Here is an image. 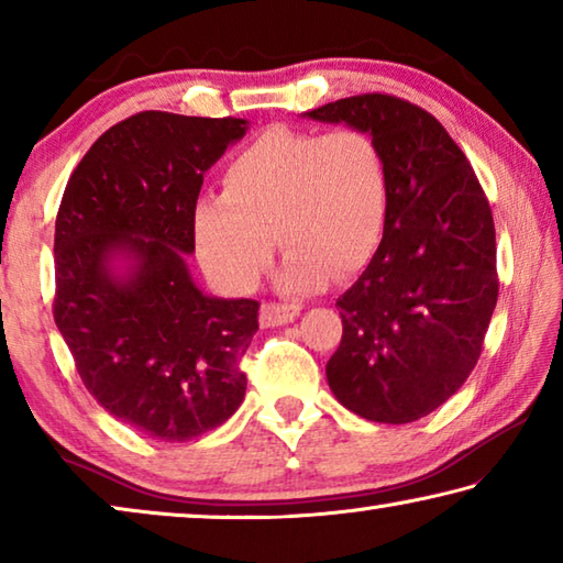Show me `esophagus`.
Instances as JSON below:
<instances>
[{
	"instance_id": "obj_1",
	"label": "esophagus",
	"mask_w": 563,
	"mask_h": 563,
	"mask_svg": "<svg viewBox=\"0 0 563 563\" xmlns=\"http://www.w3.org/2000/svg\"><path fill=\"white\" fill-rule=\"evenodd\" d=\"M300 305L298 302H265L261 310V325L263 328H275V325H285V322H292L300 316Z\"/></svg>"
}]
</instances>
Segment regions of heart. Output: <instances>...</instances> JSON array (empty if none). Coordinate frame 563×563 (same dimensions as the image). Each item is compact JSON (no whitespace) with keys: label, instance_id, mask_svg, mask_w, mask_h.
Here are the masks:
<instances>
[{"label":"heart","instance_id":"obj_1","mask_svg":"<svg viewBox=\"0 0 563 563\" xmlns=\"http://www.w3.org/2000/svg\"><path fill=\"white\" fill-rule=\"evenodd\" d=\"M223 194L194 208L203 271L225 292H247L268 271L278 238L283 283L318 290L332 273L375 258L389 218L385 151L360 129L328 133L271 129L231 156Z\"/></svg>","mask_w":563,"mask_h":563}]
</instances>
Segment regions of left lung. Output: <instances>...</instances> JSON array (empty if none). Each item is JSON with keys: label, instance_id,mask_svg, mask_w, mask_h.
<instances>
[{"label": "left lung", "instance_id": "1", "mask_svg": "<svg viewBox=\"0 0 563 563\" xmlns=\"http://www.w3.org/2000/svg\"><path fill=\"white\" fill-rule=\"evenodd\" d=\"M305 117L369 133L389 166L385 238L338 298L330 389L369 422H415L444 405L482 355L499 295L489 201L462 148L417 103L360 93Z\"/></svg>", "mask_w": 563, "mask_h": 563}]
</instances>
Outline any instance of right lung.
Here are the masks:
<instances>
[{"instance_id":"1","label":"right lung","mask_w":563,"mask_h":563,"mask_svg":"<svg viewBox=\"0 0 563 563\" xmlns=\"http://www.w3.org/2000/svg\"><path fill=\"white\" fill-rule=\"evenodd\" d=\"M245 129L133 113L93 141L56 213L54 322L76 373L109 415L161 442L216 430L245 397L261 305L203 295L184 255L203 174Z\"/></svg>"}]
</instances>
